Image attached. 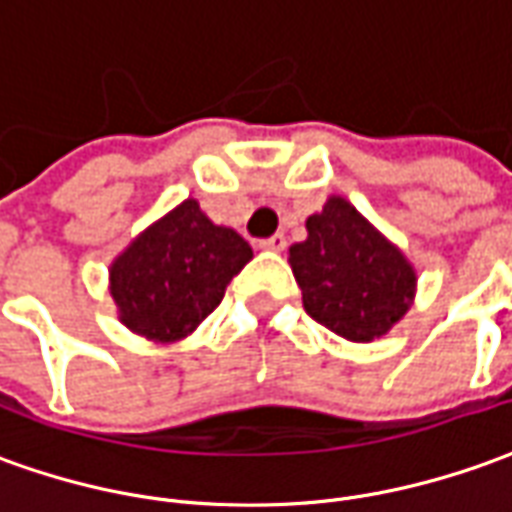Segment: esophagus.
I'll list each match as a JSON object with an SVG mask.
<instances>
[{"label":"esophagus","mask_w":512,"mask_h":512,"mask_svg":"<svg viewBox=\"0 0 512 512\" xmlns=\"http://www.w3.org/2000/svg\"><path fill=\"white\" fill-rule=\"evenodd\" d=\"M259 248L262 250H284L286 248V237L284 234H273V237H267L259 242Z\"/></svg>","instance_id":"obj_1"}]
</instances>
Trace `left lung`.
Wrapping results in <instances>:
<instances>
[{
    "instance_id": "left-lung-1",
    "label": "left lung",
    "mask_w": 512,
    "mask_h": 512,
    "mask_svg": "<svg viewBox=\"0 0 512 512\" xmlns=\"http://www.w3.org/2000/svg\"><path fill=\"white\" fill-rule=\"evenodd\" d=\"M289 248L308 317L350 342H372L408 311L416 273L355 206L331 198Z\"/></svg>"
}]
</instances>
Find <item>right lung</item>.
<instances>
[{"mask_svg":"<svg viewBox=\"0 0 512 512\" xmlns=\"http://www.w3.org/2000/svg\"><path fill=\"white\" fill-rule=\"evenodd\" d=\"M250 256L237 231L215 226L195 201H184L112 264L110 289L121 322L154 342H176L220 306Z\"/></svg>","mask_w":512,"mask_h":512,"instance_id":"add662e5","label":"right lung"}]
</instances>
